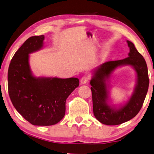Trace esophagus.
<instances>
[{"instance_id":"esophagus-1","label":"esophagus","mask_w":154,"mask_h":154,"mask_svg":"<svg viewBox=\"0 0 154 154\" xmlns=\"http://www.w3.org/2000/svg\"><path fill=\"white\" fill-rule=\"evenodd\" d=\"M88 77L85 75V76H83L81 78V79H80V82H81L82 84H84L88 82Z\"/></svg>"}]
</instances>
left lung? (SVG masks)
Segmentation results:
<instances>
[{"instance_id": "8db88e82", "label": "left lung", "mask_w": 154, "mask_h": 154, "mask_svg": "<svg viewBox=\"0 0 154 154\" xmlns=\"http://www.w3.org/2000/svg\"><path fill=\"white\" fill-rule=\"evenodd\" d=\"M130 48L128 57L121 60H109L94 70L90 84L92 92L93 109L95 117L105 125H116L126 122L137 115L144 103L149 88L148 69L144 58L133 42L128 40ZM123 64L132 65L137 72L138 82L135 91L128 103L119 109H114L106 102L108 92L106 79L118 66Z\"/></svg>"}]
</instances>
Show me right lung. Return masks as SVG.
I'll use <instances>...</instances> for the list:
<instances>
[{"mask_svg": "<svg viewBox=\"0 0 154 154\" xmlns=\"http://www.w3.org/2000/svg\"><path fill=\"white\" fill-rule=\"evenodd\" d=\"M44 35L32 36L16 51L8 73V93L12 105L35 125H54L66 114V99L79 86L77 78L35 77L29 63V54L42 47Z\"/></svg>", "mask_w": 154, "mask_h": 154, "instance_id": "obj_1", "label": "right lung"}]
</instances>
